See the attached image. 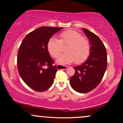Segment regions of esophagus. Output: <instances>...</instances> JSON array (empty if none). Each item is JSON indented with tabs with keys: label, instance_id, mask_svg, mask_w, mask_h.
<instances>
[{
	"label": "esophagus",
	"instance_id": "34e87169",
	"mask_svg": "<svg viewBox=\"0 0 123 123\" xmlns=\"http://www.w3.org/2000/svg\"><path fill=\"white\" fill-rule=\"evenodd\" d=\"M67 66H63V65H57V68L61 69H66L68 68Z\"/></svg>",
	"mask_w": 123,
	"mask_h": 123
}]
</instances>
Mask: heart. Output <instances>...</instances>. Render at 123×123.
Segmentation results:
<instances>
[{
    "label": "heart",
    "instance_id": "b5f03b06",
    "mask_svg": "<svg viewBox=\"0 0 123 123\" xmlns=\"http://www.w3.org/2000/svg\"><path fill=\"white\" fill-rule=\"evenodd\" d=\"M60 40L51 37L48 41L47 50L53 58H57L63 51V46H66V53L57 60L60 64H68L75 61L76 63L84 62L90 53V43L80 33L74 30H68L60 35Z\"/></svg>",
    "mask_w": 123,
    "mask_h": 123
}]
</instances>
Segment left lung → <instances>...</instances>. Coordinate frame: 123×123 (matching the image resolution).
<instances>
[{
	"mask_svg": "<svg viewBox=\"0 0 123 123\" xmlns=\"http://www.w3.org/2000/svg\"><path fill=\"white\" fill-rule=\"evenodd\" d=\"M82 30L90 42V55L86 62L73 68L75 73L70 78V85L77 92L86 93L94 90L102 80L107 68V53L98 36L85 28Z\"/></svg>",
	"mask_w": 123,
	"mask_h": 123,
	"instance_id": "left-lung-1",
	"label": "left lung"
}]
</instances>
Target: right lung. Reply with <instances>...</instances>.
Returning <instances> with one entry per match:
<instances>
[{
    "instance_id": "1",
    "label": "right lung",
    "mask_w": 123,
    "mask_h": 123,
    "mask_svg": "<svg viewBox=\"0 0 123 123\" xmlns=\"http://www.w3.org/2000/svg\"><path fill=\"white\" fill-rule=\"evenodd\" d=\"M63 28L42 26L25 36L17 55L18 70L23 81L38 92L49 89L54 83L57 66L47 50L48 41ZM47 66L45 69L43 66Z\"/></svg>"
}]
</instances>
